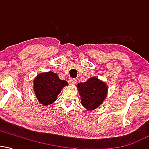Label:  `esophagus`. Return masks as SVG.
Returning a JSON list of instances; mask_svg holds the SVG:
<instances>
[{"label":"esophagus","mask_w":149,"mask_h":149,"mask_svg":"<svg viewBox=\"0 0 149 149\" xmlns=\"http://www.w3.org/2000/svg\"><path fill=\"white\" fill-rule=\"evenodd\" d=\"M69 82L71 85H74V84H76V80L75 79V78H70Z\"/></svg>","instance_id":"obj_1"}]
</instances>
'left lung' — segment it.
<instances>
[{
	"label": "left lung",
	"mask_w": 149,
	"mask_h": 149,
	"mask_svg": "<svg viewBox=\"0 0 149 149\" xmlns=\"http://www.w3.org/2000/svg\"><path fill=\"white\" fill-rule=\"evenodd\" d=\"M77 88L81 97L82 105L88 111L100 107L107 97V85L95 77L89 78L85 83H79Z\"/></svg>",
	"instance_id": "obj_1"
}]
</instances>
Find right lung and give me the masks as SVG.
<instances>
[{
  "label": "right lung",
  "instance_id": "obj_1",
  "mask_svg": "<svg viewBox=\"0 0 149 149\" xmlns=\"http://www.w3.org/2000/svg\"><path fill=\"white\" fill-rule=\"evenodd\" d=\"M68 85L66 80H60L52 71L39 73L33 80V90L40 104L47 106L57 99L61 89Z\"/></svg>",
  "mask_w": 149,
  "mask_h": 149
}]
</instances>
